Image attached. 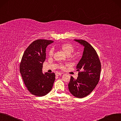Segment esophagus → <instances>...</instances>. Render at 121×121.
Here are the masks:
<instances>
[{
  "instance_id": "34e87169",
  "label": "esophagus",
  "mask_w": 121,
  "mask_h": 121,
  "mask_svg": "<svg viewBox=\"0 0 121 121\" xmlns=\"http://www.w3.org/2000/svg\"><path fill=\"white\" fill-rule=\"evenodd\" d=\"M62 73H60V72H56V76H60V75H61Z\"/></svg>"
}]
</instances>
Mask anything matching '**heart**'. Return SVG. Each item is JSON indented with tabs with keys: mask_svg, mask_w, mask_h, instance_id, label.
Returning <instances> with one entry per match:
<instances>
[{
	"mask_svg": "<svg viewBox=\"0 0 121 121\" xmlns=\"http://www.w3.org/2000/svg\"><path fill=\"white\" fill-rule=\"evenodd\" d=\"M60 48L61 49H62V50L64 51V52L68 56V55H70L71 53L73 52L74 51V48L72 46L71 44H69V43H65V44H62L60 46ZM53 50L52 49H51L50 50V51L49 52V56H52L53 55ZM60 67L61 69H63L65 67L64 65H60Z\"/></svg>",
	"mask_w": 121,
	"mask_h": 121,
	"instance_id": "1",
	"label": "heart"
}]
</instances>
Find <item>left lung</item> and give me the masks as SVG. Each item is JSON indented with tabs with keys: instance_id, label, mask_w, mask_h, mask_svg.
<instances>
[{
	"instance_id": "left-lung-1",
	"label": "left lung",
	"mask_w": 121,
	"mask_h": 121,
	"mask_svg": "<svg viewBox=\"0 0 121 121\" xmlns=\"http://www.w3.org/2000/svg\"><path fill=\"white\" fill-rule=\"evenodd\" d=\"M84 47L82 56L76 65L79 71L75 79L71 76L69 89L74 97L82 98L89 95L98 84L101 72V63L97 52L88 42L74 40Z\"/></svg>"
}]
</instances>
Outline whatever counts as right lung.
<instances>
[{"instance_id":"1","label":"right lung","mask_w":121,"mask_h":121,"mask_svg":"<svg viewBox=\"0 0 121 121\" xmlns=\"http://www.w3.org/2000/svg\"><path fill=\"white\" fill-rule=\"evenodd\" d=\"M51 40L40 39L33 42L24 52L20 65V72L30 92L38 97L51 91L55 80V74L43 73V65L46 60L47 46Z\"/></svg>"}]
</instances>
